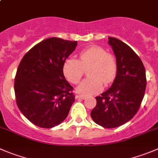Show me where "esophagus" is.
Instances as JSON below:
<instances>
[{"label": "esophagus", "instance_id": "esophagus-1", "mask_svg": "<svg viewBox=\"0 0 158 158\" xmlns=\"http://www.w3.org/2000/svg\"><path fill=\"white\" fill-rule=\"evenodd\" d=\"M76 99H85V96L84 95H81V94H77V95H76Z\"/></svg>", "mask_w": 158, "mask_h": 158}]
</instances>
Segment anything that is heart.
<instances>
[{
    "label": "heart",
    "instance_id": "heart-1",
    "mask_svg": "<svg viewBox=\"0 0 158 158\" xmlns=\"http://www.w3.org/2000/svg\"><path fill=\"white\" fill-rule=\"evenodd\" d=\"M88 69L89 78L76 88L77 92L84 95L97 94L102 90V83H111L116 73V63L113 56L106 53L102 47L93 46L81 52L79 60L69 58L64 64V76L74 85L80 81L85 70Z\"/></svg>",
    "mask_w": 158,
    "mask_h": 158
}]
</instances>
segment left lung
<instances>
[{
    "label": "left lung",
    "mask_w": 158,
    "mask_h": 158,
    "mask_svg": "<svg viewBox=\"0 0 158 158\" xmlns=\"http://www.w3.org/2000/svg\"><path fill=\"white\" fill-rule=\"evenodd\" d=\"M116 60V76L112 86L96 97L91 112L93 121L104 128H115L130 121L138 112L147 85L144 66L126 43L109 37Z\"/></svg>",
    "instance_id": "left-lung-1"
}]
</instances>
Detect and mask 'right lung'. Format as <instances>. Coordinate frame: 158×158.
<instances>
[{"label":"right lung","instance_id":"obj_1","mask_svg":"<svg viewBox=\"0 0 158 158\" xmlns=\"http://www.w3.org/2000/svg\"><path fill=\"white\" fill-rule=\"evenodd\" d=\"M77 41L52 37L40 42L23 56L15 79L19 110L41 128H52L67 118L75 96L64 74V64Z\"/></svg>","mask_w":158,"mask_h":158}]
</instances>
